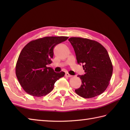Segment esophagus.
<instances>
[{
	"label": "esophagus",
	"instance_id": "1",
	"mask_svg": "<svg viewBox=\"0 0 130 130\" xmlns=\"http://www.w3.org/2000/svg\"><path fill=\"white\" fill-rule=\"evenodd\" d=\"M65 76L66 77H72V76L70 75V74H69L68 73H65Z\"/></svg>",
	"mask_w": 130,
	"mask_h": 130
}]
</instances>
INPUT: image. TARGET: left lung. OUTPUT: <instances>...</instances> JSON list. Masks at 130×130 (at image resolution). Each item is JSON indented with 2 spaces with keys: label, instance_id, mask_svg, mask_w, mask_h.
<instances>
[{
  "label": "left lung",
  "instance_id": "obj_1",
  "mask_svg": "<svg viewBox=\"0 0 130 130\" xmlns=\"http://www.w3.org/2000/svg\"><path fill=\"white\" fill-rule=\"evenodd\" d=\"M75 52L77 62L83 64L85 74L78 76L82 84L76 93L89 99L103 93L108 86L113 66L107 50L98 42L80 37L69 39Z\"/></svg>",
  "mask_w": 130,
  "mask_h": 130
}]
</instances>
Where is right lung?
Instances as JSON below:
<instances>
[{
    "instance_id": "right-lung-1",
    "label": "right lung",
    "mask_w": 130,
    "mask_h": 130,
    "mask_svg": "<svg viewBox=\"0 0 130 130\" xmlns=\"http://www.w3.org/2000/svg\"><path fill=\"white\" fill-rule=\"evenodd\" d=\"M68 37H45L32 40L22 50L15 67V73L21 87L31 96L41 97L49 93L57 80L65 72L56 73L46 65L52 62L53 49Z\"/></svg>"
}]
</instances>
